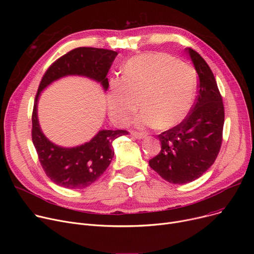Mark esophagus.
Masks as SVG:
<instances>
[{
  "label": "esophagus",
  "mask_w": 254,
  "mask_h": 254,
  "mask_svg": "<svg viewBox=\"0 0 254 254\" xmlns=\"http://www.w3.org/2000/svg\"><path fill=\"white\" fill-rule=\"evenodd\" d=\"M130 135L134 137V138H136V139H143L146 136L144 132H138V131H132Z\"/></svg>",
  "instance_id": "obj_1"
}]
</instances>
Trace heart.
<instances>
[{"label":"heart","mask_w":254,"mask_h":254,"mask_svg":"<svg viewBox=\"0 0 254 254\" xmlns=\"http://www.w3.org/2000/svg\"><path fill=\"white\" fill-rule=\"evenodd\" d=\"M196 88L193 69L165 53H143L129 59L123 77L109 85L108 110L116 125L127 123L138 108L144 110L135 123L139 127L179 125L190 111Z\"/></svg>","instance_id":"obj_1"}]
</instances>
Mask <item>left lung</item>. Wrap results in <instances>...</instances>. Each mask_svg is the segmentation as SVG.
Wrapping results in <instances>:
<instances>
[{
    "mask_svg": "<svg viewBox=\"0 0 254 254\" xmlns=\"http://www.w3.org/2000/svg\"><path fill=\"white\" fill-rule=\"evenodd\" d=\"M185 51L198 76V95L183 122L158 135L162 149L149 161L159 176L174 184L197 179L214 164L224 124L222 98L210 66L193 49Z\"/></svg>",
    "mask_w": 254,
    "mask_h": 254,
    "instance_id": "1",
    "label": "left lung"
}]
</instances>
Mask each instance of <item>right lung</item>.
I'll return each instance as SVG.
<instances>
[{
	"label": "right lung",
	"mask_w": 254,
	"mask_h": 254,
	"mask_svg": "<svg viewBox=\"0 0 254 254\" xmlns=\"http://www.w3.org/2000/svg\"><path fill=\"white\" fill-rule=\"evenodd\" d=\"M116 56V51L103 48H75L53 63L40 82L32 115V140L46 175L62 188L81 190L97 181L112 161L113 141L127 135V131L102 129L89 142L76 147H62L49 141L40 127L37 112L40 93L53 81L70 75L95 80L106 91L109 87L106 76Z\"/></svg>",
	"instance_id": "right-lung-1"
}]
</instances>
